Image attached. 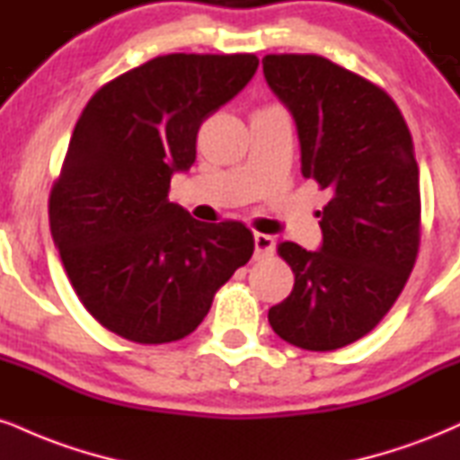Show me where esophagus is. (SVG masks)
I'll list each match as a JSON object with an SVG mask.
<instances>
[{"mask_svg":"<svg viewBox=\"0 0 460 460\" xmlns=\"http://www.w3.org/2000/svg\"><path fill=\"white\" fill-rule=\"evenodd\" d=\"M274 251H276V242L272 235L254 234V257L257 259L270 257V254H274Z\"/></svg>","mask_w":460,"mask_h":460,"instance_id":"obj_1","label":"esophagus"}]
</instances>
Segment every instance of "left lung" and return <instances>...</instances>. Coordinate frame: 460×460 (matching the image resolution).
Returning a JSON list of instances; mask_svg holds the SVG:
<instances>
[{
  "mask_svg": "<svg viewBox=\"0 0 460 460\" xmlns=\"http://www.w3.org/2000/svg\"><path fill=\"white\" fill-rule=\"evenodd\" d=\"M263 76L296 121L302 175L332 195L319 251L279 246L296 283L268 319L291 345L341 349L385 317L416 263L411 135L388 93L319 55H265Z\"/></svg>",
  "mask_w": 460,
  "mask_h": 460,
  "instance_id": "obj_1",
  "label": "left lung"
}]
</instances>
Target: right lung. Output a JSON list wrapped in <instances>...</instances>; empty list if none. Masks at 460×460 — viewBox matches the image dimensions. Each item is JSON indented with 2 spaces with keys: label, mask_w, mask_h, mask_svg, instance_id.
Here are the masks:
<instances>
[{
  "label": "right lung",
  "mask_w": 460,
  "mask_h": 460,
  "mask_svg": "<svg viewBox=\"0 0 460 460\" xmlns=\"http://www.w3.org/2000/svg\"><path fill=\"white\" fill-rule=\"evenodd\" d=\"M251 53H171L101 87L83 109L49 199L51 235L83 306L124 339L180 341L248 263L242 223H199L169 201L197 132L246 87Z\"/></svg>",
  "instance_id": "obj_1"
}]
</instances>
